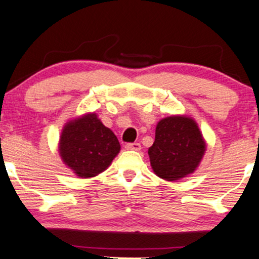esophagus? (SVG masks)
I'll return each mask as SVG.
<instances>
[{
  "instance_id": "1",
  "label": "esophagus",
  "mask_w": 259,
  "mask_h": 259,
  "mask_svg": "<svg viewBox=\"0 0 259 259\" xmlns=\"http://www.w3.org/2000/svg\"><path fill=\"white\" fill-rule=\"evenodd\" d=\"M125 148L127 150H141L140 143H126Z\"/></svg>"
}]
</instances>
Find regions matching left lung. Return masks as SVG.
<instances>
[{"instance_id": "1", "label": "left lung", "mask_w": 259, "mask_h": 259, "mask_svg": "<svg viewBox=\"0 0 259 259\" xmlns=\"http://www.w3.org/2000/svg\"><path fill=\"white\" fill-rule=\"evenodd\" d=\"M207 150V142L192 117L172 114L159 120L148 149L154 173L168 182L192 175Z\"/></svg>"}]
</instances>
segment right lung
<instances>
[{
  "label": "right lung",
  "mask_w": 259,
  "mask_h": 259,
  "mask_svg": "<svg viewBox=\"0 0 259 259\" xmlns=\"http://www.w3.org/2000/svg\"><path fill=\"white\" fill-rule=\"evenodd\" d=\"M119 150L118 139L101 123L96 112L68 120L58 142L62 161L78 178L84 179L105 171Z\"/></svg>",
  "instance_id": "obj_1"
}]
</instances>
